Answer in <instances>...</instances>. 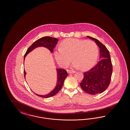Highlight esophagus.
<instances>
[{"label":"esophagus","mask_w":130,"mask_h":130,"mask_svg":"<svg viewBox=\"0 0 130 130\" xmlns=\"http://www.w3.org/2000/svg\"><path fill=\"white\" fill-rule=\"evenodd\" d=\"M67 71L69 73H74L75 72V71H73V70H68Z\"/></svg>","instance_id":"obj_1"}]
</instances>
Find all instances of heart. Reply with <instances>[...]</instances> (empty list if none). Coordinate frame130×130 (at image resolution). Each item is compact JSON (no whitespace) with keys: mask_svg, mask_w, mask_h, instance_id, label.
Segmentation results:
<instances>
[{"mask_svg":"<svg viewBox=\"0 0 130 130\" xmlns=\"http://www.w3.org/2000/svg\"><path fill=\"white\" fill-rule=\"evenodd\" d=\"M60 46L54 51V56L61 67L68 66L72 58L74 67L85 70L94 64L98 57V46L92 41L68 39L64 40Z\"/></svg>","mask_w":130,"mask_h":130,"instance_id":"heart-1","label":"heart"}]
</instances>
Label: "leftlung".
Masks as SVG:
<instances>
[{
  "label": "left lung",
  "mask_w": 130,
  "mask_h": 130,
  "mask_svg": "<svg viewBox=\"0 0 130 130\" xmlns=\"http://www.w3.org/2000/svg\"><path fill=\"white\" fill-rule=\"evenodd\" d=\"M94 40L100 48L101 60L94 67L84 72V77L79 84L82 89L87 93L95 95L105 91L110 83L112 65L109 51L98 39L87 36Z\"/></svg>",
  "instance_id": "1"
}]
</instances>
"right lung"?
<instances>
[{"label":"right lung","mask_w":130,"mask_h":130,"mask_svg":"<svg viewBox=\"0 0 130 130\" xmlns=\"http://www.w3.org/2000/svg\"><path fill=\"white\" fill-rule=\"evenodd\" d=\"M58 39H57L56 38L48 37V36L44 37L38 39L28 48L26 53L24 55V62L25 58L26 56V55L36 47H47L50 51H51V52H52L53 51V49L55 48L56 45L58 43ZM57 74H58V82H57V86L55 89L49 94L46 95H40L37 94L35 93L37 96L40 97L47 98L54 96L61 89L62 87L63 86L64 82L68 76V74L67 71L64 69H57ZM24 77L25 79V75L26 73L24 70Z\"/></svg>","instance_id":"1"}]
</instances>
